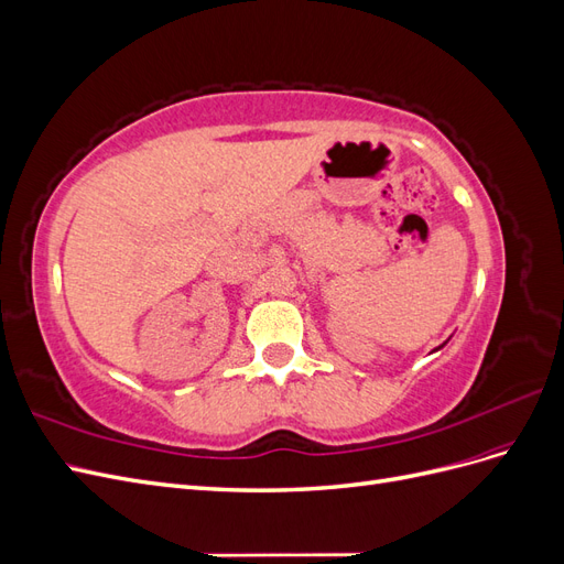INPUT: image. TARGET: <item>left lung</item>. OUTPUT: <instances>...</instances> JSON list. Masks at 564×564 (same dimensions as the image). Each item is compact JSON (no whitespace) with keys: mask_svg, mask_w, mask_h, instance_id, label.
I'll return each mask as SVG.
<instances>
[{"mask_svg":"<svg viewBox=\"0 0 564 564\" xmlns=\"http://www.w3.org/2000/svg\"><path fill=\"white\" fill-rule=\"evenodd\" d=\"M442 346H445V344H442ZM442 346H440V348H442Z\"/></svg>","mask_w":564,"mask_h":564,"instance_id":"1","label":"left lung"}]
</instances>
